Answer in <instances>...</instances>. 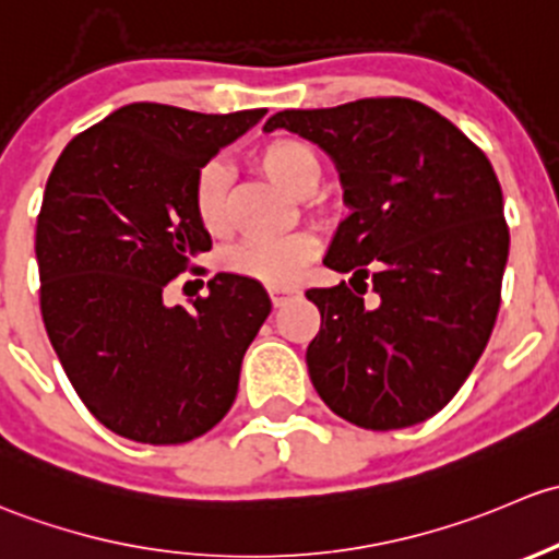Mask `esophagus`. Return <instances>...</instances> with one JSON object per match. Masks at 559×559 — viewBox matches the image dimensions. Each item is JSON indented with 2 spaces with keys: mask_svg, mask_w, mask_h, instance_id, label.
Listing matches in <instances>:
<instances>
[{
  "mask_svg": "<svg viewBox=\"0 0 559 559\" xmlns=\"http://www.w3.org/2000/svg\"><path fill=\"white\" fill-rule=\"evenodd\" d=\"M269 296H272L274 307H282V304H285L287 298L301 296V290H298V287H269Z\"/></svg>",
  "mask_w": 559,
  "mask_h": 559,
  "instance_id": "obj_1",
  "label": "esophagus"
}]
</instances>
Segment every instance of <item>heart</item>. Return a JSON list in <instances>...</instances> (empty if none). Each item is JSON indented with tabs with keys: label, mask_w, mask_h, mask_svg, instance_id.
I'll return each instance as SVG.
<instances>
[{
	"label": "heart",
	"mask_w": 559,
	"mask_h": 559,
	"mask_svg": "<svg viewBox=\"0 0 559 559\" xmlns=\"http://www.w3.org/2000/svg\"><path fill=\"white\" fill-rule=\"evenodd\" d=\"M258 169L293 195H309L320 180V160L309 145L293 136H277L255 153ZM228 169L221 160L201 166L193 182V210L206 234H223L228 226ZM318 255V241L309 234H287L272 239H247L226 255L231 272L263 285H293L307 263Z\"/></svg>",
	"instance_id": "obj_1"
}]
</instances>
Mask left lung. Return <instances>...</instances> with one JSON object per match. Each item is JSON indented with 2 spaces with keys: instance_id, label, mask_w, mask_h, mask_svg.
<instances>
[{
  "instance_id": "1",
  "label": "left lung",
  "mask_w": 559,
  "mask_h": 559,
  "mask_svg": "<svg viewBox=\"0 0 559 559\" xmlns=\"http://www.w3.org/2000/svg\"><path fill=\"white\" fill-rule=\"evenodd\" d=\"M274 129L331 155L349 206L322 258L353 272L349 285L307 290L322 318L307 347L314 390L360 428L425 423L463 388L498 318L509 226L492 164L444 115L399 96L282 109L263 126Z\"/></svg>"
}]
</instances>
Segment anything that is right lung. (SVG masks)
Segmentation results:
<instances>
[{
  "instance_id": "add662e5",
  "label": "right lung",
  "mask_w": 559,
  "mask_h": 559,
  "mask_svg": "<svg viewBox=\"0 0 559 559\" xmlns=\"http://www.w3.org/2000/svg\"><path fill=\"white\" fill-rule=\"evenodd\" d=\"M263 115L134 102L74 136L50 171L34 237L45 331L80 401L123 439L182 444L237 399L269 293L221 272L188 312L164 290L212 250L195 175Z\"/></svg>"
}]
</instances>
